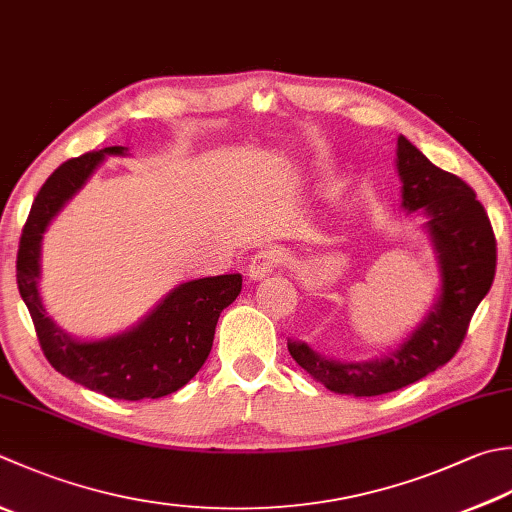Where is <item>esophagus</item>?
Instances as JSON below:
<instances>
[{
	"label": "esophagus",
	"instance_id": "obj_1",
	"mask_svg": "<svg viewBox=\"0 0 512 512\" xmlns=\"http://www.w3.org/2000/svg\"><path fill=\"white\" fill-rule=\"evenodd\" d=\"M282 264H284L282 250H277L275 246H266L262 250H257V253L250 257L246 270H248L250 279H264L266 275L275 273V270Z\"/></svg>",
	"mask_w": 512,
	"mask_h": 512
}]
</instances>
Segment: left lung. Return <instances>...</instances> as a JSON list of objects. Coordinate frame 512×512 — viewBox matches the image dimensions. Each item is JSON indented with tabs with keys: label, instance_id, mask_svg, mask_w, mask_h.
<instances>
[{
	"label": "left lung",
	"instance_id": "left-lung-1",
	"mask_svg": "<svg viewBox=\"0 0 512 512\" xmlns=\"http://www.w3.org/2000/svg\"><path fill=\"white\" fill-rule=\"evenodd\" d=\"M397 168L406 210L422 208L428 215V230L442 264V295L408 342L377 362L342 364L319 357L306 344L288 342L290 355L306 373L342 395L393 393L448 364L495 279L497 239L475 190L428 162L406 137L397 139Z\"/></svg>",
	"mask_w": 512,
	"mask_h": 512
}]
</instances>
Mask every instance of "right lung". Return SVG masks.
<instances>
[{
    "label": "right lung",
    "instance_id": "1",
    "mask_svg": "<svg viewBox=\"0 0 512 512\" xmlns=\"http://www.w3.org/2000/svg\"><path fill=\"white\" fill-rule=\"evenodd\" d=\"M122 153L124 146L90 150L68 159L46 179L19 237L17 288L33 317L39 346L57 373L110 399L137 402L175 393L197 375L213 348L219 313L242 290V275L204 277L177 286L142 324L104 342H75L53 324L37 290L42 233L104 155Z\"/></svg>",
    "mask_w": 512,
    "mask_h": 512
}]
</instances>
